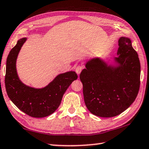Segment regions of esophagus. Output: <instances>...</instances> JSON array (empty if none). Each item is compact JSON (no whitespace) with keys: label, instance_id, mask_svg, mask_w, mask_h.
Wrapping results in <instances>:
<instances>
[{"label":"esophagus","instance_id":"obj_1","mask_svg":"<svg viewBox=\"0 0 149 149\" xmlns=\"http://www.w3.org/2000/svg\"><path fill=\"white\" fill-rule=\"evenodd\" d=\"M83 66H81V65H79L76 67V68H75V72H76V73L77 74H79L81 72V71L83 70Z\"/></svg>","mask_w":149,"mask_h":149}]
</instances>
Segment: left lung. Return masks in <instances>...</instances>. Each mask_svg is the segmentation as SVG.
I'll return each instance as SVG.
<instances>
[{"label": "left lung", "mask_w": 149, "mask_h": 149, "mask_svg": "<svg viewBox=\"0 0 149 149\" xmlns=\"http://www.w3.org/2000/svg\"><path fill=\"white\" fill-rule=\"evenodd\" d=\"M118 66H108L98 58L87 62L80 74L84 100L93 114L110 118L127 109L138 95L141 66L138 55L127 37L119 39Z\"/></svg>", "instance_id": "left-lung-1"}]
</instances>
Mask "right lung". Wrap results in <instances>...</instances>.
<instances>
[{
	"mask_svg": "<svg viewBox=\"0 0 149 149\" xmlns=\"http://www.w3.org/2000/svg\"><path fill=\"white\" fill-rule=\"evenodd\" d=\"M26 38L17 41L7 58L5 86L11 101L21 111L33 118H44L54 113L59 107L68 86L77 79L75 72L59 74L47 86L36 89L26 86L19 79L16 70L17 55Z\"/></svg>",
	"mask_w": 149,
	"mask_h": 149,
	"instance_id": "right-lung-1",
	"label": "right lung"
}]
</instances>
